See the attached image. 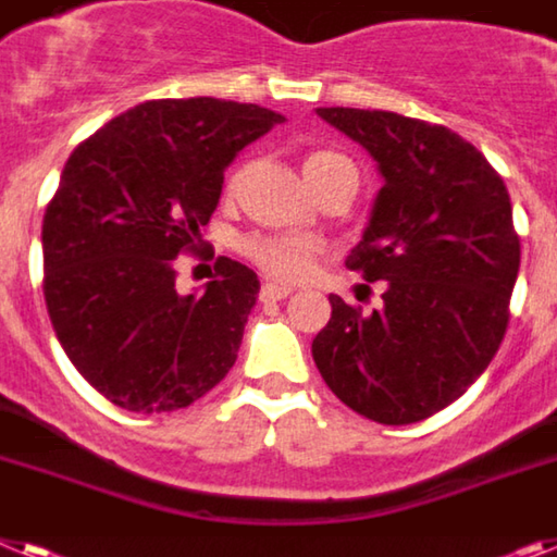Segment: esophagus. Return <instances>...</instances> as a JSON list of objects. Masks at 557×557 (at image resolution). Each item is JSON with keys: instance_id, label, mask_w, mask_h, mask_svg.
Listing matches in <instances>:
<instances>
[{"instance_id": "34e87169", "label": "esophagus", "mask_w": 557, "mask_h": 557, "mask_svg": "<svg viewBox=\"0 0 557 557\" xmlns=\"http://www.w3.org/2000/svg\"><path fill=\"white\" fill-rule=\"evenodd\" d=\"M294 288L292 286H277V283H263L260 288V300H286L292 297Z\"/></svg>"}]
</instances>
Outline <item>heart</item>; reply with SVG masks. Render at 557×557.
<instances>
[{
  "mask_svg": "<svg viewBox=\"0 0 557 557\" xmlns=\"http://www.w3.org/2000/svg\"><path fill=\"white\" fill-rule=\"evenodd\" d=\"M348 158L331 149H314L302 158V175L308 184L336 166H348ZM235 184V181H232ZM243 255L249 257L257 269H263L269 277L280 283H297L308 277L314 269V260L320 255V240L308 235H255L240 243Z\"/></svg>",
  "mask_w": 557,
  "mask_h": 557,
  "instance_id": "obj_1",
  "label": "heart"
}]
</instances>
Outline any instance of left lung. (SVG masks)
<instances>
[{"label":"left lung","mask_w":557,"mask_h":557,"mask_svg":"<svg viewBox=\"0 0 557 557\" xmlns=\"http://www.w3.org/2000/svg\"><path fill=\"white\" fill-rule=\"evenodd\" d=\"M368 149L382 175L350 271L385 280L362 314L331 294L311 354L325 385L380 424L438 413L479 380L502 345L521 265L502 175L447 127L385 110L320 107Z\"/></svg>","instance_id":"8db88e82"}]
</instances>
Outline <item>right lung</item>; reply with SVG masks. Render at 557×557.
<instances>
[{
  "label": "right lung",
  "instance_id": "1",
  "mask_svg": "<svg viewBox=\"0 0 557 557\" xmlns=\"http://www.w3.org/2000/svg\"><path fill=\"white\" fill-rule=\"evenodd\" d=\"M280 112L221 98L144 101L73 149L45 212V302L64 354L112 405L166 413L235 366L260 292L249 265L218 257L200 294L175 292L223 172Z\"/></svg>",
  "mask_w": 557,
  "mask_h": 557
}]
</instances>
